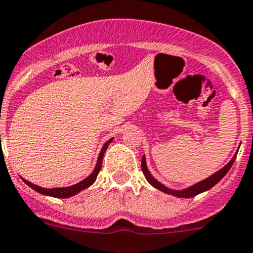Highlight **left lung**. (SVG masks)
Listing matches in <instances>:
<instances>
[{
  "label": "left lung",
  "mask_w": 253,
  "mask_h": 253,
  "mask_svg": "<svg viewBox=\"0 0 253 253\" xmlns=\"http://www.w3.org/2000/svg\"><path fill=\"white\" fill-rule=\"evenodd\" d=\"M235 159H236V154H235L234 157H232L231 161L229 162V163L226 164V166L224 167L222 169H220L219 171H216L215 174H212L211 176H209L208 179H205V180L200 181V183L195 184V185L190 186V188L185 189V190H181V192H174V190H170V189L166 188L164 185H162L161 183H158V181L156 180V179L153 178V176L149 174L148 169H147V166H146V158H142V162H141V166H142V171H143L144 176H146L147 180L149 181V183L152 184V185L154 186V188L159 189L161 192L163 193H167V194H170V195H174V197H178V198H192V197H195V195L200 194V193L205 192V190H209L210 188H212V186L215 185V184L219 183L220 180H221L222 178L225 176V174L227 173V171L230 170V168L232 167V164H234Z\"/></svg>",
  "instance_id": "left-lung-1"
}]
</instances>
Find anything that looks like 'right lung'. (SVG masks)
<instances>
[{"mask_svg": "<svg viewBox=\"0 0 253 253\" xmlns=\"http://www.w3.org/2000/svg\"><path fill=\"white\" fill-rule=\"evenodd\" d=\"M111 141H112V138L109 139V141H107L106 143L104 144V147H102V149H101V152H100L99 159H97V163H96V167H95L94 171H92V173L90 174V175L87 176L86 179H84V180L80 181V183L75 184V185L68 186V188L44 189V188H41V186H38V185H34V184H32L31 181L26 180V179H23L24 183H26L27 185L31 186L32 189H34L36 192L41 193V194H44V195H49V197H54V198H69V197H73V195L78 194V193H79V192H82V190L86 189L87 186H90L92 183H94L95 180H96V176H97V174H99L100 169H101V166H102V158H104V153H105V151H106L107 146H109L110 142H111Z\"/></svg>", "mask_w": 253, "mask_h": 253, "instance_id": "1", "label": "right lung"}]
</instances>
